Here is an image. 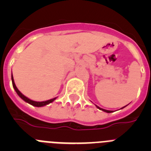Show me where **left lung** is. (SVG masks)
<instances>
[{"label": "left lung", "instance_id": "1", "mask_svg": "<svg viewBox=\"0 0 151 151\" xmlns=\"http://www.w3.org/2000/svg\"><path fill=\"white\" fill-rule=\"evenodd\" d=\"M96 106H97V107L98 108V109H99V110H103V111L106 112V113H113V111H112V110H104V109H102V108H100L99 106H97V105H96ZM125 106H123V107H122V108H124V107H125Z\"/></svg>", "mask_w": 151, "mask_h": 151}]
</instances>
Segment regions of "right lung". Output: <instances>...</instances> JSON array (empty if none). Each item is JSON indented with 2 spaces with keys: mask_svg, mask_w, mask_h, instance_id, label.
<instances>
[{
  "mask_svg": "<svg viewBox=\"0 0 151 151\" xmlns=\"http://www.w3.org/2000/svg\"><path fill=\"white\" fill-rule=\"evenodd\" d=\"M11 78H12V83H13V88L15 89V91H16V92L17 93V94H18V95L19 96V97H20L23 100V101H25L26 102L29 103V104H30L32 105V106H38V107H40V106H45V105H47V104H50V103H52L53 101H54V100L56 99V98H57V97H54V98H53V99L48 100V101H41V102H38V101H32V100H30L29 98L26 97V96H24L23 94H22V93H21V92L18 90V88H17V86H16V85H15L14 80H13V74H12Z\"/></svg>",
  "mask_w": 151,
  "mask_h": 151,
  "instance_id": "add662e5",
  "label": "right lung"
}]
</instances>
